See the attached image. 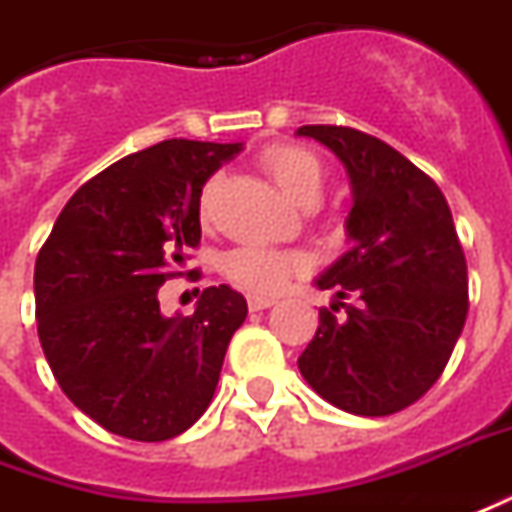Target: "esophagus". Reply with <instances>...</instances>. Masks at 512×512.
Here are the masks:
<instances>
[{
    "label": "esophagus",
    "instance_id": "esophagus-1",
    "mask_svg": "<svg viewBox=\"0 0 512 512\" xmlns=\"http://www.w3.org/2000/svg\"><path fill=\"white\" fill-rule=\"evenodd\" d=\"M249 310H268V307L277 305V299L274 296H257V293H249Z\"/></svg>",
    "mask_w": 512,
    "mask_h": 512
}]
</instances>
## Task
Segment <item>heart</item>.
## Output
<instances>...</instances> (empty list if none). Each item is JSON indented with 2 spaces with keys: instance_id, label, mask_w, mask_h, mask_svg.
<instances>
[{
  "instance_id": "obj_1",
  "label": "heart",
  "mask_w": 512,
  "mask_h": 512,
  "mask_svg": "<svg viewBox=\"0 0 512 512\" xmlns=\"http://www.w3.org/2000/svg\"><path fill=\"white\" fill-rule=\"evenodd\" d=\"M260 166L266 169L271 180L280 185V191L291 202L302 207L316 205L324 194V163L318 160L313 149L299 144H274L260 155ZM221 177L213 174L199 191V213L207 216L216 196H219ZM305 255L288 252V249H268V246H235L221 255V271L232 282L244 285L255 293L280 291L285 280L305 268Z\"/></svg>"
}]
</instances>
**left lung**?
<instances>
[{
  "instance_id": "left-lung-1",
  "label": "left lung",
  "mask_w": 512,
  "mask_h": 512,
  "mask_svg": "<svg viewBox=\"0 0 512 512\" xmlns=\"http://www.w3.org/2000/svg\"><path fill=\"white\" fill-rule=\"evenodd\" d=\"M299 135L341 157L355 188V246L318 280L338 305L318 310L299 371L346 413L391 416L438 382L466 324L468 271L452 210L432 177L368 132L307 124Z\"/></svg>"
}]
</instances>
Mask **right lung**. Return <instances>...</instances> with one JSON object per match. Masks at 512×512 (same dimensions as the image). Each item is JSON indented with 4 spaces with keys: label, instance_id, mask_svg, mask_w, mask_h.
Returning <instances> with one entry per match:
<instances>
[{
    "label": "right lung",
    "instance_id": "add662e5",
    "mask_svg": "<svg viewBox=\"0 0 512 512\" xmlns=\"http://www.w3.org/2000/svg\"><path fill=\"white\" fill-rule=\"evenodd\" d=\"M238 144L171 138L77 188L35 260V316L57 385L132 441H169L202 416L244 324L246 299L205 288L194 316L163 318L157 288L202 241L199 191Z\"/></svg>",
    "mask_w": 512,
    "mask_h": 512
}]
</instances>
